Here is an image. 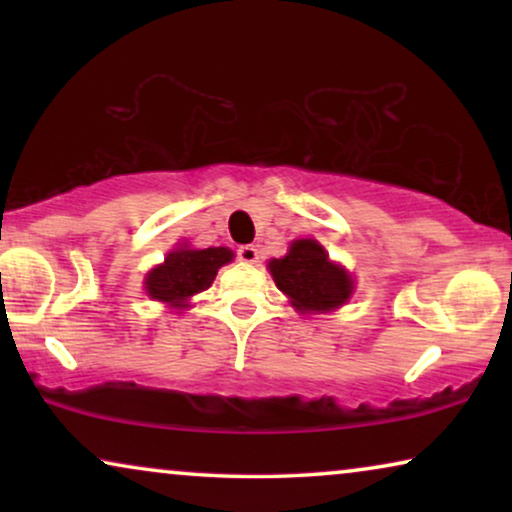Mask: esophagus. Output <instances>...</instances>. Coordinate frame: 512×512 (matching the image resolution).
<instances>
[{
	"label": "esophagus",
	"instance_id": "1",
	"mask_svg": "<svg viewBox=\"0 0 512 512\" xmlns=\"http://www.w3.org/2000/svg\"><path fill=\"white\" fill-rule=\"evenodd\" d=\"M237 258H240L242 263H256L258 261V249L254 244H242L240 249H237Z\"/></svg>",
	"mask_w": 512,
	"mask_h": 512
}]
</instances>
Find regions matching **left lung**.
Listing matches in <instances>:
<instances>
[{
	"label": "left lung",
	"mask_w": 512,
	"mask_h": 512,
	"mask_svg": "<svg viewBox=\"0 0 512 512\" xmlns=\"http://www.w3.org/2000/svg\"><path fill=\"white\" fill-rule=\"evenodd\" d=\"M270 272L300 312L333 310L352 296V277L328 261L324 247L314 240L293 242L284 258H272Z\"/></svg>",
	"instance_id": "left-lung-1"
}]
</instances>
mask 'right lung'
I'll return each mask as SVG.
<instances>
[{
    "mask_svg": "<svg viewBox=\"0 0 512 512\" xmlns=\"http://www.w3.org/2000/svg\"><path fill=\"white\" fill-rule=\"evenodd\" d=\"M233 261V251L226 247L212 249H177L167 254L146 277V293L174 307H186V300L212 286L221 265Z\"/></svg>",
    "mask_w": 512,
    "mask_h": 512,
    "instance_id": "right-lung-1",
    "label": "right lung"
}]
</instances>
